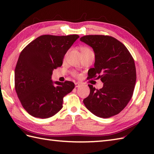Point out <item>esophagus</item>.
Listing matches in <instances>:
<instances>
[{
	"label": "esophagus",
	"mask_w": 154,
	"mask_h": 154,
	"mask_svg": "<svg viewBox=\"0 0 154 154\" xmlns=\"http://www.w3.org/2000/svg\"><path fill=\"white\" fill-rule=\"evenodd\" d=\"M75 87H79L81 85V84L79 83H75Z\"/></svg>",
	"instance_id": "obj_1"
}]
</instances>
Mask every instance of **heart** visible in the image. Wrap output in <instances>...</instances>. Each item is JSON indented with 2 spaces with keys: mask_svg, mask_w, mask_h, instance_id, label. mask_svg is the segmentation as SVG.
<instances>
[{
  "mask_svg": "<svg viewBox=\"0 0 154 154\" xmlns=\"http://www.w3.org/2000/svg\"><path fill=\"white\" fill-rule=\"evenodd\" d=\"M91 51L89 48H83L82 49H81V52H84V51ZM74 75L75 76H78V75L77 73H74Z\"/></svg>",
  "mask_w": 154,
  "mask_h": 154,
  "instance_id": "b5f03b06",
  "label": "heart"
}]
</instances>
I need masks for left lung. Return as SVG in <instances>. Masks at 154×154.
I'll return each mask as SVG.
<instances>
[{
    "label": "left lung",
    "mask_w": 154,
    "mask_h": 154,
    "mask_svg": "<svg viewBox=\"0 0 154 154\" xmlns=\"http://www.w3.org/2000/svg\"><path fill=\"white\" fill-rule=\"evenodd\" d=\"M80 41L92 48L95 56L88 78L97 77L103 83L100 89L89 85L90 94L83 100L85 106L100 118L116 115L132 97L136 81L134 60L125 45L113 37L88 35Z\"/></svg>",
    "instance_id": "obj_1"
}]
</instances>
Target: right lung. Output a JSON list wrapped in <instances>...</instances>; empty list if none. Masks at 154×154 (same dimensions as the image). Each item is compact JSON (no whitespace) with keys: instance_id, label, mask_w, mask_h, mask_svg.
Masks as SVG:
<instances>
[{"instance_id":"1","label":"right lung","mask_w":154,"mask_h":154,"mask_svg":"<svg viewBox=\"0 0 154 154\" xmlns=\"http://www.w3.org/2000/svg\"><path fill=\"white\" fill-rule=\"evenodd\" d=\"M79 38L76 34L40 35L20 54L14 71L15 89L30 115L48 119L62 109L63 97L75 84L53 81L51 75L54 69L61 66L64 55Z\"/></svg>"}]
</instances>
